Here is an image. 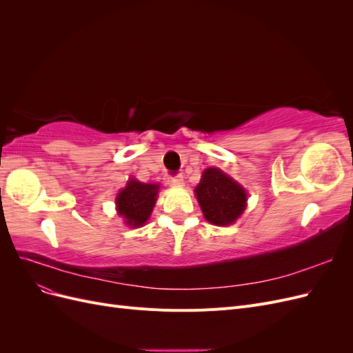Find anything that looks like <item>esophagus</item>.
Masks as SVG:
<instances>
[{"instance_id": "34e87169", "label": "esophagus", "mask_w": 353, "mask_h": 353, "mask_svg": "<svg viewBox=\"0 0 353 353\" xmlns=\"http://www.w3.org/2000/svg\"><path fill=\"white\" fill-rule=\"evenodd\" d=\"M168 183H169V185H172V187H183L184 185V178H183V175L169 176Z\"/></svg>"}]
</instances>
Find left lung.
<instances>
[{
    "label": "left lung",
    "instance_id": "8db88e82",
    "mask_svg": "<svg viewBox=\"0 0 353 353\" xmlns=\"http://www.w3.org/2000/svg\"><path fill=\"white\" fill-rule=\"evenodd\" d=\"M206 221L227 227L236 222L248 205L245 190L218 168H208L194 190Z\"/></svg>",
    "mask_w": 353,
    "mask_h": 353
}]
</instances>
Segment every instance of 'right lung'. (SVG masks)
<instances>
[{
	"label": "right lung",
	"instance_id": "right-lung-1",
	"mask_svg": "<svg viewBox=\"0 0 353 353\" xmlns=\"http://www.w3.org/2000/svg\"><path fill=\"white\" fill-rule=\"evenodd\" d=\"M159 188V184H145L140 183L135 178H131L126 183V187L117 193V215L125 219L128 227H143L148 221L156 205Z\"/></svg>",
	"mask_w": 353,
	"mask_h": 353
}]
</instances>
